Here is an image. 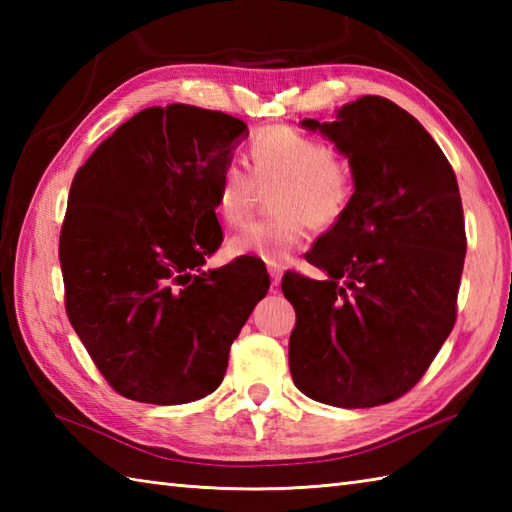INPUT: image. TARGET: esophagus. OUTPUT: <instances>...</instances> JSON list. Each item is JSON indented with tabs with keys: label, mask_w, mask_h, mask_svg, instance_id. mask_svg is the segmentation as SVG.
Instances as JSON below:
<instances>
[{
	"label": "esophagus",
	"mask_w": 512,
	"mask_h": 512,
	"mask_svg": "<svg viewBox=\"0 0 512 512\" xmlns=\"http://www.w3.org/2000/svg\"><path fill=\"white\" fill-rule=\"evenodd\" d=\"M268 273H270V281H273V286L277 288L279 281H281V275H284V266H281V264H270L268 266Z\"/></svg>",
	"instance_id": "esophagus-1"
}]
</instances>
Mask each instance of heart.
I'll list each match as a JSON object with an SVG mask.
<instances>
[{
  "label": "heart",
  "mask_w": 512,
  "mask_h": 512,
  "mask_svg": "<svg viewBox=\"0 0 512 512\" xmlns=\"http://www.w3.org/2000/svg\"><path fill=\"white\" fill-rule=\"evenodd\" d=\"M248 160L253 173L239 162H226L215 193V213L226 226L242 224L259 198V189L273 191L268 220L248 224L228 242L231 257H253L281 264L308 235V224L328 228L347 213L354 198V171L343 154L321 138L288 125L259 129L250 140Z\"/></svg>",
  "instance_id": "obj_1"
}]
</instances>
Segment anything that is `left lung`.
Here are the masks:
<instances>
[{
	"label": "left lung",
	"instance_id": "obj_1",
	"mask_svg": "<svg viewBox=\"0 0 512 512\" xmlns=\"http://www.w3.org/2000/svg\"><path fill=\"white\" fill-rule=\"evenodd\" d=\"M301 125L350 160L354 198L308 255L328 279L281 281L297 312L290 374L325 405H385L418 383L453 330L466 255L458 180L427 129L383 96Z\"/></svg>",
	"mask_w": 512,
	"mask_h": 512
}]
</instances>
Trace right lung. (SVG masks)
I'll return each instance as SVG.
<instances>
[{
    "label": "right lung",
    "mask_w": 512,
    "mask_h": 512,
    "mask_svg": "<svg viewBox=\"0 0 512 512\" xmlns=\"http://www.w3.org/2000/svg\"><path fill=\"white\" fill-rule=\"evenodd\" d=\"M244 136L246 123L224 112L147 107L72 180L59 237L65 312L129 400L182 405L215 391L266 297L268 273L253 262L202 270L222 244L217 182Z\"/></svg>",
    "instance_id": "obj_1"
}]
</instances>
